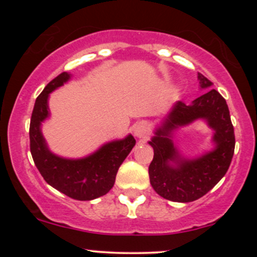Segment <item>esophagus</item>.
I'll return each instance as SVG.
<instances>
[{
  "mask_svg": "<svg viewBox=\"0 0 257 257\" xmlns=\"http://www.w3.org/2000/svg\"><path fill=\"white\" fill-rule=\"evenodd\" d=\"M147 133H149V125H147V123L145 122V120H140V122H138L137 124H135V126H134L135 137L145 138L147 135Z\"/></svg>",
  "mask_w": 257,
  "mask_h": 257,
  "instance_id": "obj_1",
  "label": "esophagus"
}]
</instances>
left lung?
<instances>
[{
	"instance_id": "obj_1",
	"label": "left lung",
	"mask_w": 257,
	"mask_h": 257,
	"mask_svg": "<svg viewBox=\"0 0 257 257\" xmlns=\"http://www.w3.org/2000/svg\"><path fill=\"white\" fill-rule=\"evenodd\" d=\"M202 89L208 91L191 105L178 101L149 141L153 159L149 167L150 182L159 196L188 203L199 199L225 176L234 153V129L226 100L213 88V82L198 73ZM196 119H205L215 132V149L198 159L186 160L172 143V132Z\"/></svg>"
}]
</instances>
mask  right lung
Returning a JSON list of instances; mask_svg holds the SVG:
<instances>
[{
  "label": "right lung",
  "mask_w": 257,
  "mask_h": 257,
  "mask_svg": "<svg viewBox=\"0 0 257 257\" xmlns=\"http://www.w3.org/2000/svg\"><path fill=\"white\" fill-rule=\"evenodd\" d=\"M63 72L46 85L37 96L30 122V151L38 172L55 190L77 200L104 196L113 187L120 164L135 146L133 135L102 145L98 151L79 159L59 157L49 151L41 132V123L49 117V94L70 79Z\"/></svg>",
  "instance_id": "right-lung-1"
}]
</instances>
